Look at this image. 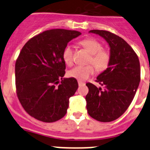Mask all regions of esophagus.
<instances>
[{
  "label": "esophagus",
  "mask_w": 150,
  "mask_h": 150,
  "mask_svg": "<svg viewBox=\"0 0 150 150\" xmlns=\"http://www.w3.org/2000/svg\"><path fill=\"white\" fill-rule=\"evenodd\" d=\"M78 84H79V86H85L86 83L84 82H82V81H78Z\"/></svg>",
  "instance_id": "34e87169"
}]
</instances>
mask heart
<instances>
[{
    "label": "heart",
    "instance_id": "heart-1",
    "mask_svg": "<svg viewBox=\"0 0 150 150\" xmlns=\"http://www.w3.org/2000/svg\"><path fill=\"white\" fill-rule=\"evenodd\" d=\"M91 54L88 63L92 64L97 71H102L107 68L110 62V53L104 50L101 43L94 38H87L79 42ZM62 57L67 65H71L74 62V49L71 45H66L62 52ZM95 68L91 64L86 66H76L68 71L67 75L70 77L75 78L79 81H84L92 75Z\"/></svg>",
    "mask_w": 150,
    "mask_h": 150
}]
</instances>
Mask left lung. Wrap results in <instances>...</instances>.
<instances>
[{"instance_id":"left-lung-1","label":"left lung","mask_w":150,"mask_h":150,"mask_svg":"<svg viewBox=\"0 0 150 150\" xmlns=\"http://www.w3.org/2000/svg\"><path fill=\"white\" fill-rule=\"evenodd\" d=\"M89 32L101 36L109 43L110 62L95 80L102 87L86 83L87 111L95 120L109 122L120 117L133 100L140 80V62L132 46L116 34L104 30Z\"/></svg>"}]
</instances>
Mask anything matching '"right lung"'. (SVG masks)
<instances>
[{
  "label": "right lung",
  "mask_w": 150,
  "mask_h": 150,
  "mask_svg": "<svg viewBox=\"0 0 150 150\" xmlns=\"http://www.w3.org/2000/svg\"><path fill=\"white\" fill-rule=\"evenodd\" d=\"M80 34L52 29L33 37L22 47L15 65L16 95L24 110L36 120L54 122L65 116L78 83L75 78L63 79L62 52Z\"/></svg>",
  "instance_id": "obj_1"
}]
</instances>
